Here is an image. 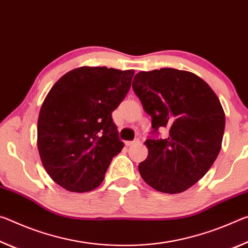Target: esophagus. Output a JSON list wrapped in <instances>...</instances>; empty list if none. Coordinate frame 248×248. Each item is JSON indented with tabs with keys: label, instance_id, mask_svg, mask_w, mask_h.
<instances>
[{
	"label": "esophagus",
	"instance_id": "1",
	"mask_svg": "<svg viewBox=\"0 0 248 248\" xmlns=\"http://www.w3.org/2000/svg\"><path fill=\"white\" fill-rule=\"evenodd\" d=\"M139 140H127V141H125V146H127V147H129V146H132V145H134V144H136V143H139Z\"/></svg>",
	"mask_w": 248,
	"mask_h": 248
}]
</instances>
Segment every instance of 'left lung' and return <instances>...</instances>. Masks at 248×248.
Listing matches in <instances>:
<instances>
[{
	"mask_svg": "<svg viewBox=\"0 0 248 248\" xmlns=\"http://www.w3.org/2000/svg\"><path fill=\"white\" fill-rule=\"evenodd\" d=\"M132 87L155 132L169 131L167 139L144 143L148 156L139 165L141 178L157 191H186L208 172L221 151L225 114L220 100L200 77L172 68L140 71Z\"/></svg>",
	"mask_w": 248,
	"mask_h": 248,
	"instance_id": "obj_1",
	"label": "left lung"
}]
</instances>
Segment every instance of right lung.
Here are the masks:
<instances>
[{"label":"right lung","mask_w":248,"mask_h":248,"mask_svg":"<svg viewBox=\"0 0 248 248\" xmlns=\"http://www.w3.org/2000/svg\"><path fill=\"white\" fill-rule=\"evenodd\" d=\"M134 70L80 67L63 75L45 97L37 122V147L45 170L71 192L103 181L124 144L112 112L131 88Z\"/></svg>","instance_id":"obj_1"}]
</instances>
